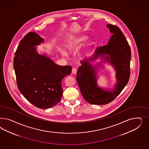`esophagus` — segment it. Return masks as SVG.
<instances>
[{"mask_svg":"<svg viewBox=\"0 0 149 149\" xmlns=\"http://www.w3.org/2000/svg\"><path fill=\"white\" fill-rule=\"evenodd\" d=\"M77 69L74 68H72V73H73L74 74H77Z\"/></svg>","mask_w":149,"mask_h":149,"instance_id":"1","label":"esophagus"}]
</instances>
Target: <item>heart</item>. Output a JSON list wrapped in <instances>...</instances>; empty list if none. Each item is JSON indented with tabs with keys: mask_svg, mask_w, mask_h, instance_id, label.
<instances>
[{
	"mask_svg": "<svg viewBox=\"0 0 149 149\" xmlns=\"http://www.w3.org/2000/svg\"><path fill=\"white\" fill-rule=\"evenodd\" d=\"M87 36L85 35H77L68 36L65 41V47L69 51H74L78 49V47L86 40ZM62 53L66 56L67 52L64 50H62Z\"/></svg>",
	"mask_w": 149,
	"mask_h": 149,
	"instance_id": "1",
	"label": "heart"
}]
</instances>
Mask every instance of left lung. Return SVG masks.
Wrapping results in <instances>:
<instances>
[{
	"label": "left lung",
	"instance_id": "obj_1",
	"mask_svg": "<svg viewBox=\"0 0 149 149\" xmlns=\"http://www.w3.org/2000/svg\"><path fill=\"white\" fill-rule=\"evenodd\" d=\"M107 27L113 34L108 45L97 48L93 57L81 61L77 72V80L81 94L90 104H107L115 99L126 86L130 77V46L118 27L109 24ZM99 57L102 62L112 64L116 70L117 82L113 91L104 90L97 85V67L89 63ZM97 66H101L98 64Z\"/></svg>",
	"mask_w": 149,
	"mask_h": 149
}]
</instances>
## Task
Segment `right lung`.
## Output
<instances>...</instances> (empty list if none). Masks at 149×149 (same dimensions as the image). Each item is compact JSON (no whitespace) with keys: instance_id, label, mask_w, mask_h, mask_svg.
Masks as SVG:
<instances>
[{"instance_id":"1","label":"right lung","mask_w":149,"mask_h":149,"mask_svg":"<svg viewBox=\"0 0 149 149\" xmlns=\"http://www.w3.org/2000/svg\"><path fill=\"white\" fill-rule=\"evenodd\" d=\"M44 39L29 32L21 40L14 58L17 85L21 94L40 109L52 108L62 98V81L71 74L72 67L62 66L50 58L39 54L36 46Z\"/></svg>"}]
</instances>
